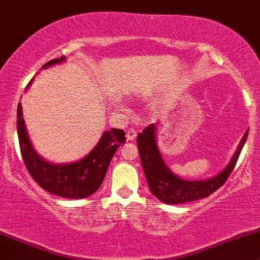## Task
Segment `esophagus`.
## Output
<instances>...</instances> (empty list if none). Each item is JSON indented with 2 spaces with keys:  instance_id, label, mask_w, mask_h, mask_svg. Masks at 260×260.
Instances as JSON below:
<instances>
[{
  "instance_id": "1",
  "label": "esophagus",
  "mask_w": 260,
  "mask_h": 260,
  "mask_svg": "<svg viewBox=\"0 0 260 260\" xmlns=\"http://www.w3.org/2000/svg\"><path fill=\"white\" fill-rule=\"evenodd\" d=\"M136 136H137L136 130L133 129V127H129V129H127V131H126V137H127V140H129V141H134V140L136 139Z\"/></svg>"
}]
</instances>
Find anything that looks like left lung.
<instances>
[{"mask_svg": "<svg viewBox=\"0 0 260 260\" xmlns=\"http://www.w3.org/2000/svg\"><path fill=\"white\" fill-rule=\"evenodd\" d=\"M156 125L150 124L137 135V148L150 193L168 205L189 203L207 198L222 187L232 174L240 153L247 140L248 130L243 135L235 154L219 174L203 181H187L179 178L165 164L156 145Z\"/></svg>", "mask_w": 260, "mask_h": 260, "instance_id": "1", "label": "left lung"}]
</instances>
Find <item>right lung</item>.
<instances>
[{
    "instance_id": "right-lung-1",
    "label": "right lung",
    "mask_w": 260,
    "mask_h": 260,
    "mask_svg": "<svg viewBox=\"0 0 260 260\" xmlns=\"http://www.w3.org/2000/svg\"><path fill=\"white\" fill-rule=\"evenodd\" d=\"M66 57L53 59L44 63L47 69L65 61ZM32 81L28 83L27 88ZM17 130L19 146L28 174L44 190L67 199H83L94 194L104 182L108 165L118 147L125 142V133L121 129H111L102 134L100 141L88 155L70 164H53L47 161L35 150L27 135L21 104L18 105Z\"/></svg>"
}]
</instances>
